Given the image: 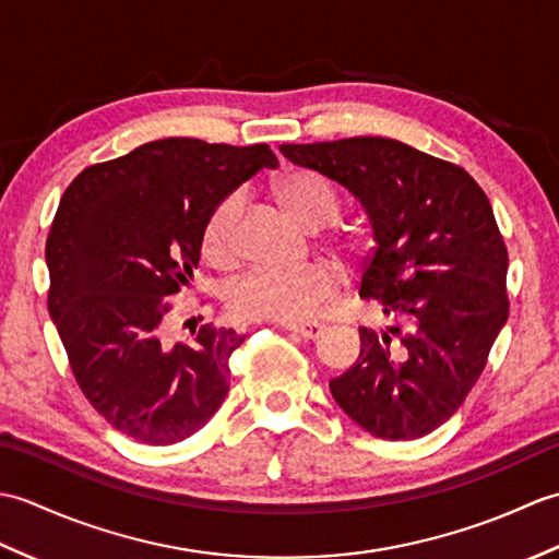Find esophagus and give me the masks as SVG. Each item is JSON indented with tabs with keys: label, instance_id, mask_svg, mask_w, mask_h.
<instances>
[{
	"label": "esophagus",
	"instance_id": "1",
	"mask_svg": "<svg viewBox=\"0 0 559 559\" xmlns=\"http://www.w3.org/2000/svg\"><path fill=\"white\" fill-rule=\"evenodd\" d=\"M286 331H288V334L305 338V341H312V338L322 334L324 326L319 322H300V324H286Z\"/></svg>",
	"mask_w": 559,
	"mask_h": 559
}]
</instances>
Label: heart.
I'll use <instances>...</instances> for the list:
<instances>
[{
  "instance_id": "b5f03b06",
  "label": "heart",
  "mask_w": 559,
  "mask_h": 559,
  "mask_svg": "<svg viewBox=\"0 0 559 559\" xmlns=\"http://www.w3.org/2000/svg\"><path fill=\"white\" fill-rule=\"evenodd\" d=\"M278 204L307 230H322L338 218L341 201L326 177L312 170L288 173L276 185ZM242 216V199L225 197L209 213L201 230V249L216 266H230L237 257V223ZM338 249H348L338 242ZM336 273L324 264H312L298 271L254 269L237 278L228 293V307L245 322L295 324L310 317L319 302L336 290Z\"/></svg>"
}]
</instances>
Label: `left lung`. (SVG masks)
<instances>
[{
  "instance_id": "8db88e82",
  "label": "left lung",
  "mask_w": 559,
  "mask_h": 559,
  "mask_svg": "<svg viewBox=\"0 0 559 559\" xmlns=\"http://www.w3.org/2000/svg\"><path fill=\"white\" fill-rule=\"evenodd\" d=\"M360 201L374 247L360 298L396 319L360 329V355L329 389L382 439H418L459 411L507 322V247L488 197L454 163L384 136L283 144Z\"/></svg>"
}]
</instances>
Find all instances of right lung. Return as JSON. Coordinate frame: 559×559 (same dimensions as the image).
Returning a JSON list of instances; mask_svg holds the SVG:
<instances>
[{
    "mask_svg": "<svg viewBox=\"0 0 559 559\" xmlns=\"http://www.w3.org/2000/svg\"><path fill=\"white\" fill-rule=\"evenodd\" d=\"M276 165L266 144L173 136L91 165L67 187L45 245L47 310L83 396L115 430L165 447L221 408L245 336L204 324L170 346L165 298L192 278L209 213Z\"/></svg>",
    "mask_w": 559,
    "mask_h": 559,
    "instance_id": "1",
    "label": "right lung"
}]
</instances>
